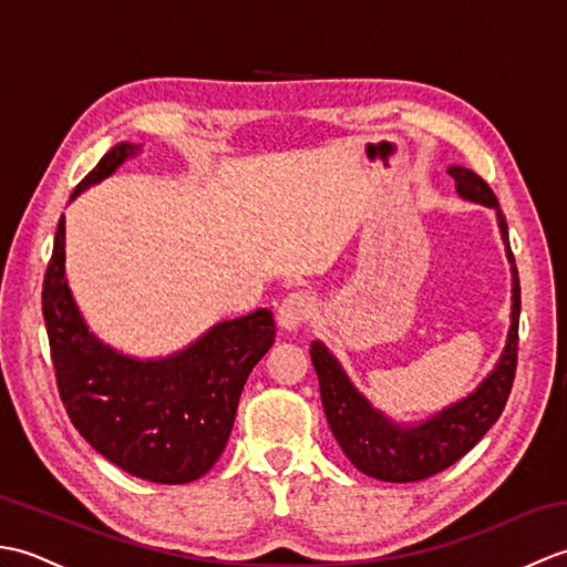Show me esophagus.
Returning a JSON list of instances; mask_svg holds the SVG:
<instances>
[{"mask_svg":"<svg viewBox=\"0 0 567 567\" xmlns=\"http://www.w3.org/2000/svg\"><path fill=\"white\" fill-rule=\"evenodd\" d=\"M311 311H315V302H311V297L307 292L287 295L280 309H277V327L282 331H295L311 317Z\"/></svg>","mask_w":567,"mask_h":567,"instance_id":"34e87169","label":"esophagus"}]
</instances>
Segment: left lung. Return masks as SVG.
Here are the masks:
<instances>
[{
  "mask_svg": "<svg viewBox=\"0 0 567 567\" xmlns=\"http://www.w3.org/2000/svg\"><path fill=\"white\" fill-rule=\"evenodd\" d=\"M449 175L455 179L457 197L495 209L504 250H507V260L512 265V323L504 351L495 368L487 372V378L463 400L443 406L441 412H433L426 419L404 424L372 404L346 375L339 358L321 341L311 343L309 351L319 378L323 412H327L336 441L360 473L382 480V483H416V480H426L461 461L499 419L509 400L516 372L522 290L509 248L507 219L499 209L495 192L483 177L463 165H451Z\"/></svg>",
  "mask_w": 567,
  "mask_h": 567,
  "instance_id": "8db88e82",
  "label": "left lung"
}]
</instances>
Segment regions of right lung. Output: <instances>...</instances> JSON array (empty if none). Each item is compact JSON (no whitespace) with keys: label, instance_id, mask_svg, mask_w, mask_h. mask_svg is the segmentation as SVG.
Returning <instances> with one entry per match:
<instances>
[{"label":"right lung","instance_id":"obj_1","mask_svg":"<svg viewBox=\"0 0 567 567\" xmlns=\"http://www.w3.org/2000/svg\"><path fill=\"white\" fill-rule=\"evenodd\" d=\"M138 153L136 143H116L70 202ZM43 319L60 400L82 439L128 475L161 485L192 483L219 461L250 370L275 343L270 309L214 323L171 355L138 358L104 343L68 285L65 216L43 280Z\"/></svg>","mask_w":567,"mask_h":567}]
</instances>
